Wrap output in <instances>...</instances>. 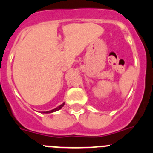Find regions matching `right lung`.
<instances>
[{
  "mask_svg": "<svg viewBox=\"0 0 153 153\" xmlns=\"http://www.w3.org/2000/svg\"><path fill=\"white\" fill-rule=\"evenodd\" d=\"M65 102H63L62 104H60V106H58L57 107H56L55 109H51V110H49V111H46V112H41L42 113H54V112H56L58 111V110H60V109H61L62 107H63V106H64Z\"/></svg>",
  "mask_w": 153,
  "mask_h": 153,
  "instance_id": "add662e5",
  "label": "right lung"
}]
</instances>
